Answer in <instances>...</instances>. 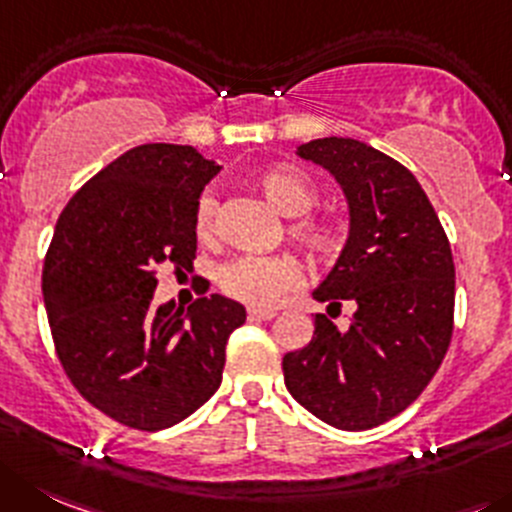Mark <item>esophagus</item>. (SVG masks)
<instances>
[{"mask_svg": "<svg viewBox=\"0 0 512 512\" xmlns=\"http://www.w3.org/2000/svg\"><path fill=\"white\" fill-rule=\"evenodd\" d=\"M250 315V321H272L275 318V310L272 308H250L247 310Z\"/></svg>", "mask_w": 512, "mask_h": 512, "instance_id": "obj_1", "label": "esophagus"}]
</instances>
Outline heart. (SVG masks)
I'll return each mask as SVG.
<instances>
[{"mask_svg": "<svg viewBox=\"0 0 512 512\" xmlns=\"http://www.w3.org/2000/svg\"><path fill=\"white\" fill-rule=\"evenodd\" d=\"M257 189L288 217L308 214L318 202V184L295 164H272L255 176ZM219 199L212 189L202 191L194 209L199 240L209 242L217 232ZM290 237L313 262L336 260L346 245L341 224L326 217H300L290 224ZM217 283L229 298L255 308H267L285 298L300 283V267L288 255H240L217 270Z\"/></svg>", "mask_w": 512, "mask_h": 512, "instance_id": "1", "label": "heart"}]
</instances>
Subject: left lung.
<instances>
[{
	"mask_svg": "<svg viewBox=\"0 0 512 512\" xmlns=\"http://www.w3.org/2000/svg\"><path fill=\"white\" fill-rule=\"evenodd\" d=\"M303 159L336 176L351 232L315 300L354 308L348 329L315 315L313 338L283 358L285 386L326 424L364 432L427 389L455 328V262L437 212L407 166L353 138H315Z\"/></svg>",
	"mask_w": 512,
	"mask_h": 512,
	"instance_id": "8db88e82",
	"label": "left lung"
}]
</instances>
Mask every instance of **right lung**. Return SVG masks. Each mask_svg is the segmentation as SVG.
I'll use <instances>...</instances> for the list:
<instances>
[{
	"label": "right lung",
	"mask_w": 512,
	"mask_h": 512,
	"mask_svg": "<svg viewBox=\"0 0 512 512\" xmlns=\"http://www.w3.org/2000/svg\"><path fill=\"white\" fill-rule=\"evenodd\" d=\"M217 171L191 146L131 148L75 191L47 247L42 298L62 369L141 432L174 427L219 389L227 338L247 318L222 295L151 303L159 267L197 257L194 209Z\"/></svg>",
	"instance_id": "1"
}]
</instances>
